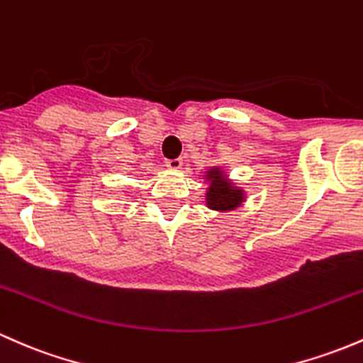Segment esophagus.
<instances>
[{
  "instance_id": "esophagus-1",
  "label": "esophagus",
  "mask_w": 363,
  "mask_h": 363,
  "mask_svg": "<svg viewBox=\"0 0 363 363\" xmlns=\"http://www.w3.org/2000/svg\"><path fill=\"white\" fill-rule=\"evenodd\" d=\"M166 166L169 167V169H180L183 166V161L180 157L178 159H166Z\"/></svg>"
}]
</instances>
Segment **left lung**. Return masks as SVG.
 <instances>
[{"mask_svg": "<svg viewBox=\"0 0 363 363\" xmlns=\"http://www.w3.org/2000/svg\"><path fill=\"white\" fill-rule=\"evenodd\" d=\"M208 178L211 182V186L206 194L208 208L216 209V211H230V209L239 208L244 199L242 190L235 189V186H232V183L225 182L223 173L218 167L208 171Z\"/></svg>", "mask_w": 363, "mask_h": 363, "instance_id": "8db88e82", "label": "left lung"}]
</instances>
